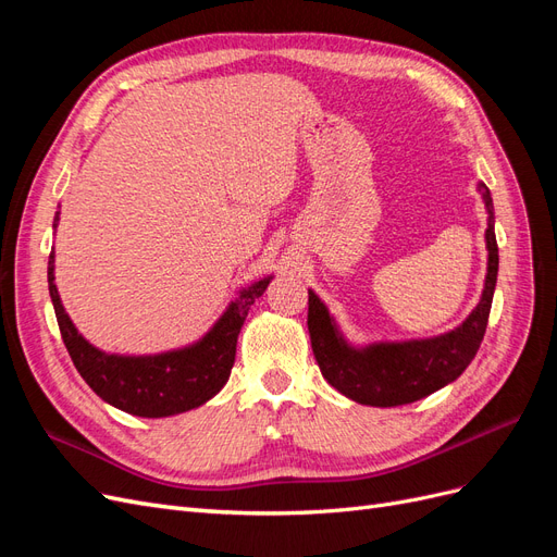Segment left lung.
Wrapping results in <instances>:
<instances>
[{
	"label": "left lung",
	"instance_id": "8db88e82",
	"mask_svg": "<svg viewBox=\"0 0 557 557\" xmlns=\"http://www.w3.org/2000/svg\"><path fill=\"white\" fill-rule=\"evenodd\" d=\"M479 193L487 211V274L479 305L462 325L430 339L379 342L358 348L344 339L327 307L309 290L307 325L315 362L325 381L348 399L367 407L411 404L453 383L474 360L491 315L499 269L493 197L485 183H479Z\"/></svg>",
	"mask_w": 557,
	"mask_h": 557
}]
</instances>
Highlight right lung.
<instances>
[{"label": "right lung", "instance_id": "obj_1", "mask_svg": "<svg viewBox=\"0 0 557 557\" xmlns=\"http://www.w3.org/2000/svg\"><path fill=\"white\" fill-rule=\"evenodd\" d=\"M60 213H55L58 227ZM272 276L256 281L230 301L225 313L199 342L156 356H117L92 346L78 334L70 313L64 311L55 285V252L48 258V293L53 299L62 342L92 391L111 407L141 418H166L190 411L221 393L227 383L237 336L242 332L248 309L264 290Z\"/></svg>", "mask_w": 557, "mask_h": 557}]
</instances>
